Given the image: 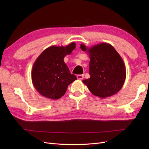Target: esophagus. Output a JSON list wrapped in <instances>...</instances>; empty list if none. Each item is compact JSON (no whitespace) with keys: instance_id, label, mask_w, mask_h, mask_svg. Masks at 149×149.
<instances>
[{"instance_id":"34e87169","label":"esophagus","mask_w":149,"mask_h":149,"mask_svg":"<svg viewBox=\"0 0 149 149\" xmlns=\"http://www.w3.org/2000/svg\"><path fill=\"white\" fill-rule=\"evenodd\" d=\"M84 74H78V75L77 76V78H78V79H80V80L83 79L84 78Z\"/></svg>"}]
</instances>
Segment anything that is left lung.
I'll return each instance as SVG.
<instances>
[{
	"mask_svg": "<svg viewBox=\"0 0 149 149\" xmlns=\"http://www.w3.org/2000/svg\"><path fill=\"white\" fill-rule=\"evenodd\" d=\"M89 56V79L83 83L93 95L100 98L111 96L123 88L126 70L123 58L111 45L100 43L91 47L81 44Z\"/></svg>",
	"mask_w": 149,
	"mask_h": 149,
	"instance_id": "obj_1",
	"label": "left lung"
}]
</instances>
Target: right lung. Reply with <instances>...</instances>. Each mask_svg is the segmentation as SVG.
<instances>
[{"label": "right lung", "mask_w": 149, "mask_h": 149, "mask_svg": "<svg viewBox=\"0 0 149 149\" xmlns=\"http://www.w3.org/2000/svg\"><path fill=\"white\" fill-rule=\"evenodd\" d=\"M76 48L71 42L66 46L53 45L46 48L34 62L31 81L35 89L42 96L58 100L65 94L68 86L77 79L70 73L64 58Z\"/></svg>", "instance_id": "obj_1"}]
</instances>
